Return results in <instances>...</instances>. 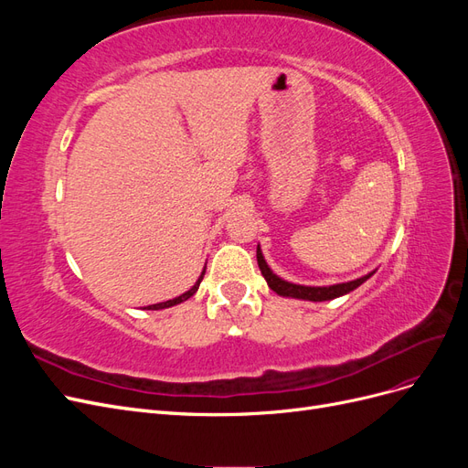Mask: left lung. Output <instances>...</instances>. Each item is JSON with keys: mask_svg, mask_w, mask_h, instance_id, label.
I'll list each match as a JSON object with an SVG mask.
<instances>
[{"mask_svg": "<svg viewBox=\"0 0 468 468\" xmlns=\"http://www.w3.org/2000/svg\"><path fill=\"white\" fill-rule=\"evenodd\" d=\"M258 265L261 269V275L265 277L269 289H273L277 294L281 296H292V299H303V301H314V303H322V301H332L337 299V296L347 294L353 289H357L359 285L369 279L373 273L365 275L361 279L356 281H349V282H339V285H330V287H304V285H294V282L289 281H282L281 277H277L269 265L263 260V253L258 246Z\"/></svg>", "mask_w": 468, "mask_h": 468, "instance_id": "obj_1", "label": "left lung"}]
</instances>
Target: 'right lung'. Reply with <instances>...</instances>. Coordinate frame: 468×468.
<instances>
[{"instance_id":"right-lung-1","label":"right lung","mask_w":468,"mask_h":468,"mask_svg":"<svg viewBox=\"0 0 468 468\" xmlns=\"http://www.w3.org/2000/svg\"><path fill=\"white\" fill-rule=\"evenodd\" d=\"M203 275H205V271L201 273V277H199V281L195 282V285L187 291V292H183V294H179V296H176V299H172V301H165V303H158V304H152V306H148V310H160V308H169V306H176V304H179V303H183V301H187V299H191V296L197 292V289H199V285H201V281H203Z\"/></svg>"}]
</instances>
